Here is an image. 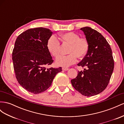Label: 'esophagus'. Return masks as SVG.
<instances>
[{
    "instance_id": "esophagus-1",
    "label": "esophagus",
    "mask_w": 124,
    "mask_h": 124,
    "mask_svg": "<svg viewBox=\"0 0 124 124\" xmlns=\"http://www.w3.org/2000/svg\"><path fill=\"white\" fill-rule=\"evenodd\" d=\"M69 69L68 68H66V67H63L62 68V70H64V71H67V70H68Z\"/></svg>"
}]
</instances>
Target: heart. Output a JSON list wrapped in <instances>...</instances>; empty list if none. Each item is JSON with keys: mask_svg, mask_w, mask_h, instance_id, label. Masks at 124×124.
Returning <instances> with one entry per match:
<instances>
[{"mask_svg": "<svg viewBox=\"0 0 124 124\" xmlns=\"http://www.w3.org/2000/svg\"><path fill=\"white\" fill-rule=\"evenodd\" d=\"M64 42L70 44L68 55H60L56 59V65L62 67H68L77 62V57H84L89 50V43L84 38L74 32H67L61 35ZM47 48L49 53L54 57L59 54L60 42L55 35L50 37L47 42Z\"/></svg>", "mask_w": 124, "mask_h": 124, "instance_id": "heart-1", "label": "heart"}]
</instances>
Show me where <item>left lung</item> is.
<instances>
[{
    "label": "left lung",
    "instance_id": "1",
    "mask_svg": "<svg viewBox=\"0 0 124 124\" xmlns=\"http://www.w3.org/2000/svg\"><path fill=\"white\" fill-rule=\"evenodd\" d=\"M89 43V50L78 66L85 67L78 71L71 82L77 91L86 96L102 92L108 86L113 71L114 62L110 45L103 36L90 27L82 28Z\"/></svg>",
    "mask_w": 124,
    "mask_h": 124
}]
</instances>
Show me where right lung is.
Masks as SVG:
<instances>
[{"label":"right lung","instance_id":"add662e5","mask_svg":"<svg viewBox=\"0 0 124 124\" xmlns=\"http://www.w3.org/2000/svg\"><path fill=\"white\" fill-rule=\"evenodd\" d=\"M53 32L48 29H30L16 38L12 51L16 77L28 91L39 94L52 85L62 67L46 68L54 62L47 48V42Z\"/></svg>","mask_w":124,"mask_h":124}]
</instances>
